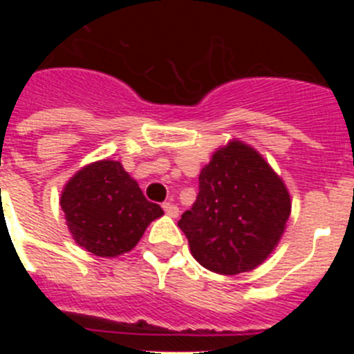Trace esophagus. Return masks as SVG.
<instances>
[{
  "label": "esophagus",
  "instance_id": "esophagus-1",
  "mask_svg": "<svg viewBox=\"0 0 354 354\" xmlns=\"http://www.w3.org/2000/svg\"><path fill=\"white\" fill-rule=\"evenodd\" d=\"M162 209H165V212H167L168 216H171V218H177V216H179V207L175 204H171V202H165V204H162Z\"/></svg>",
  "mask_w": 354,
  "mask_h": 354
}]
</instances>
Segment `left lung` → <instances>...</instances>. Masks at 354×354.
I'll return each mask as SVG.
<instances>
[{"label": "left lung", "instance_id": "8db88e82", "mask_svg": "<svg viewBox=\"0 0 354 354\" xmlns=\"http://www.w3.org/2000/svg\"><path fill=\"white\" fill-rule=\"evenodd\" d=\"M290 214L282 179L253 149L232 142L198 175V195L179 227L193 257L220 274L257 268L273 252Z\"/></svg>", "mask_w": 354, "mask_h": 354}]
</instances>
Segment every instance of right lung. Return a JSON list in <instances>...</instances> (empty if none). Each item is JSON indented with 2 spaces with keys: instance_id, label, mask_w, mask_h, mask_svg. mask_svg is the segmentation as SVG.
<instances>
[{
  "instance_id": "right-lung-1",
  "label": "right lung",
  "mask_w": 354,
  "mask_h": 354,
  "mask_svg": "<svg viewBox=\"0 0 354 354\" xmlns=\"http://www.w3.org/2000/svg\"><path fill=\"white\" fill-rule=\"evenodd\" d=\"M60 204L77 245L99 257L133 250L147 225L162 214L120 162L108 159L77 171L65 186Z\"/></svg>"
}]
</instances>
